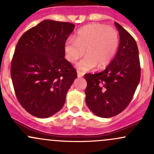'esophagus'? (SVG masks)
Returning a JSON list of instances; mask_svg holds the SVG:
<instances>
[{
  "label": "esophagus",
  "mask_w": 154,
  "mask_h": 154,
  "mask_svg": "<svg viewBox=\"0 0 154 154\" xmlns=\"http://www.w3.org/2000/svg\"><path fill=\"white\" fill-rule=\"evenodd\" d=\"M83 75H84V73L82 72V71H77V77H83Z\"/></svg>",
  "instance_id": "1"
}]
</instances>
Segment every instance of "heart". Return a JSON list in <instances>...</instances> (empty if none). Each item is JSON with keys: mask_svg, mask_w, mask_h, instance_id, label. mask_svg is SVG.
Here are the masks:
<instances>
[{"mask_svg": "<svg viewBox=\"0 0 154 154\" xmlns=\"http://www.w3.org/2000/svg\"><path fill=\"white\" fill-rule=\"evenodd\" d=\"M119 45V32L112 27L101 24H91L80 29L76 39L68 38L65 44V53L68 62L75 63L83 57L86 50V57L77 64L82 71L97 68L103 69L114 58Z\"/></svg>", "mask_w": 154, "mask_h": 154, "instance_id": "b5f03b06", "label": "heart"}]
</instances>
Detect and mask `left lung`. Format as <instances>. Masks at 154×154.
<instances>
[{
  "label": "left lung",
  "mask_w": 154,
  "mask_h": 154,
  "mask_svg": "<svg viewBox=\"0 0 154 154\" xmlns=\"http://www.w3.org/2000/svg\"><path fill=\"white\" fill-rule=\"evenodd\" d=\"M120 42L116 57L104 71L86 74V103L97 116L111 118L122 112L133 99L141 77L137 44L133 37L115 22Z\"/></svg>",
  "instance_id": "1"
}]
</instances>
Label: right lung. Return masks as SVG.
I'll return each mask as SVG.
<instances>
[{
	"instance_id": "add662e5",
	"label": "right lung",
	"mask_w": 154,
	"mask_h": 154,
	"mask_svg": "<svg viewBox=\"0 0 154 154\" xmlns=\"http://www.w3.org/2000/svg\"><path fill=\"white\" fill-rule=\"evenodd\" d=\"M71 23L45 20L18 40L11 63V78L20 104L32 116L45 119L64 106L66 94L77 77L64 58Z\"/></svg>"
}]
</instances>
